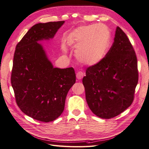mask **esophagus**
Here are the masks:
<instances>
[{"label": "esophagus", "mask_w": 149, "mask_h": 149, "mask_svg": "<svg viewBox=\"0 0 149 149\" xmlns=\"http://www.w3.org/2000/svg\"><path fill=\"white\" fill-rule=\"evenodd\" d=\"M85 75V73L83 71H78L76 73V78L78 79H81L83 78V76Z\"/></svg>", "instance_id": "obj_1"}]
</instances>
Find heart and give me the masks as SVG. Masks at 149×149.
<instances>
[{
	"instance_id": "1",
	"label": "heart",
	"mask_w": 149,
	"mask_h": 149,
	"mask_svg": "<svg viewBox=\"0 0 149 149\" xmlns=\"http://www.w3.org/2000/svg\"><path fill=\"white\" fill-rule=\"evenodd\" d=\"M111 33L103 24L81 26L69 35L68 42L76 48L75 55L82 63L93 66L101 62L109 47Z\"/></svg>"
}]
</instances>
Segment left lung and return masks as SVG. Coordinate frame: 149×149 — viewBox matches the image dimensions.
<instances>
[{
  "instance_id": "obj_1",
  "label": "left lung",
  "mask_w": 149,
  "mask_h": 149,
  "mask_svg": "<svg viewBox=\"0 0 149 149\" xmlns=\"http://www.w3.org/2000/svg\"><path fill=\"white\" fill-rule=\"evenodd\" d=\"M139 72L136 52L123 30L116 28L114 42L99 63L88 67L83 78L90 109L102 119H111L134 101Z\"/></svg>"
}]
</instances>
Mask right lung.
<instances>
[{
    "label": "right lung",
    "instance_id": "obj_1",
    "mask_svg": "<svg viewBox=\"0 0 149 149\" xmlns=\"http://www.w3.org/2000/svg\"><path fill=\"white\" fill-rule=\"evenodd\" d=\"M65 21L33 25L17 43L11 84L17 104L26 115L48 123L64 110L70 89L76 82L73 68H53L37 42L52 38Z\"/></svg>",
    "mask_w": 149,
    "mask_h": 149
}]
</instances>
